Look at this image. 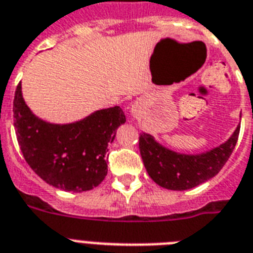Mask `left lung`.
Segmentation results:
<instances>
[{
	"instance_id": "obj_1",
	"label": "left lung",
	"mask_w": 253,
	"mask_h": 253,
	"mask_svg": "<svg viewBox=\"0 0 253 253\" xmlns=\"http://www.w3.org/2000/svg\"><path fill=\"white\" fill-rule=\"evenodd\" d=\"M241 126L225 143L210 151L186 155L163 147L147 133L139 135V151L152 181L168 190H189L206 182L220 172L237 145Z\"/></svg>"
}]
</instances>
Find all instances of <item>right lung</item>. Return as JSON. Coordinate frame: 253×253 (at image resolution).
<instances>
[{
  "label": "right lung",
  "instance_id": "1",
  "mask_svg": "<svg viewBox=\"0 0 253 253\" xmlns=\"http://www.w3.org/2000/svg\"><path fill=\"white\" fill-rule=\"evenodd\" d=\"M14 126L23 156L37 176L56 189L81 193L107 174L108 145L125 123L119 106L104 108L72 124H50L31 112L22 95L14 98Z\"/></svg>",
  "mask_w": 253,
  "mask_h": 253
}]
</instances>
